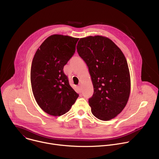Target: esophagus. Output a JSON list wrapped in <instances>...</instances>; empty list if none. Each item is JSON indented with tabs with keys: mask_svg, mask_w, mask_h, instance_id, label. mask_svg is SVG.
I'll return each mask as SVG.
<instances>
[{
	"mask_svg": "<svg viewBox=\"0 0 159 159\" xmlns=\"http://www.w3.org/2000/svg\"><path fill=\"white\" fill-rule=\"evenodd\" d=\"M78 87H79V90H80H80H81V84H79V85H78Z\"/></svg>",
	"mask_w": 159,
	"mask_h": 159,
	"instance_id": "34e87169",
	"label": "esophagus"
}]
</instances>
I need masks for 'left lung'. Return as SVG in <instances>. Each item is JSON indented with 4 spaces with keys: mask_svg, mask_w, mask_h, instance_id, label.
<instances>
[{
    "mask_svg": "<svg viewBox=\"0 0 159 159\" xmlns=\"http://www.w3.org/2000/svg\"><path fill=\"white\" fill-rule=\"evenodd\" d=\"M77 50L89 68L94 87L89 99L93 115L102 121L115 118L130 94V75L124 54L112 40L99 35L80 38Z\"/></svg>",
    "mask_w": 159,
    "mask_h": 159,
    "instance_id": "1",
    "label": "left lung"
}]
</instances>
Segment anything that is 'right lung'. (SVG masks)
<instances>
[{"label": "right lung", "instance_id": "right-lung-1", "mask_svg": "<svg viewBox=\"0 0 159 159\" xmlns=\"http://www.w3.org/2000/svg\"><path fill=\"white\" fill-rule=\"evenodd\" d=\"M79 39L51 35L42 43L33 57L31 68L33 93L39 106L50 115L65 114L79 97L63 70L74 54Z\"/></svg>", "mask_w": 159, "mask_h": 159}]
</instances>
